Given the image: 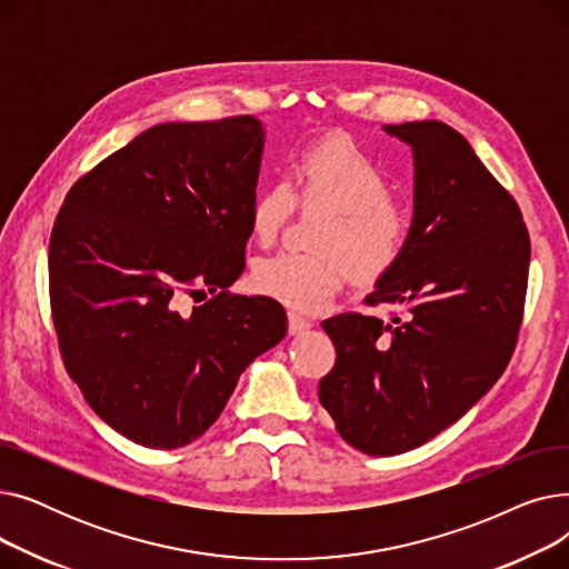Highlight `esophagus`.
Listing matches in <instances>:
<instances>
[{
	"instance_id": "esophagus-1",
	"label": "esophagus",
	"mask_w": 569,
	"mask_h": 569,
	"mask_svg": "<svg viewBox=\"0 0 569 569\" xmlns=\"http://www.w3.org/2000/svg\"><path fill=\"white\" fill-rule=\"evenodd\" d=\"M311 327V322L305 318V316H300V313H288V332L292 335V337H297V335H302V332H307Z\"/></svg>"
}]
</instances>
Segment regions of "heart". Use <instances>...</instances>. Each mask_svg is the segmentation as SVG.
<instances>
[{"mask_svg":"<svg viewBox=\"0 0 569 569\" xmlns=\"http://www.w3.org/2000/svg\"><path fill=\"white\" fill-rule=\"evenodd\" d=\"M292 179L295 196L286 182L256 193L249 207L251 237L272 244L297 200L327 209L313 234L318 251L260 258L251 279L258 292L295 311H318L341 290L348 272L357 281H371L401 258L410 214L392 198L387 168L348 136H325L307 144L292 163Z\"/></svg>","mask_w":569,"mask_h":569,"instance_id":"b5f03b06","label":"heart"}]
</instances>
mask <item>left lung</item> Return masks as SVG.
I'll list each match as a JSON object with an SVG mask.
<instances>
[{
    "label": "left lung",
    "mask_w": 569,
    "mask_h": 569,
    "mask_svg": "<svg viewBox=\"0 0 569 569\" xmlns=\"http://www.w3.org/2000/svg\"><path fill=\"white\" fill-rule=\"evenodd\" d=\"M382 129L412 147L415 212L367 305L403 311L322 320L337 362L318 385L339 436L371 457L415 450L491 390L517 346L530 262L517 200L459 131L436 119Z\"/></svg>",
    "instance_id": "left-lung-1"
}]
</instances>
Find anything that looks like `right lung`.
<instances>
[{"label":"right lung","mask_w":569,"mask_h":569,"mask_svg":"<svg viewBox=\"0 0 569 569\" xmlns=\"http://www.w3.org/2000/svg\"><path fill=\"white\" fill-rule=\"evenodd\" d=\"M262 142L251 114L157 124L82 174L54 219L59 352L84 401L138 445L200 438L286 337L272 297L228 292L244 269ZM204 291V306L181 309Z\"/></svg>","instance_id":"obj_1"}]
</instances>
